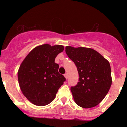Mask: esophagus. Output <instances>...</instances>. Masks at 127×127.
Wrapping results in <instances>:
<instances>
[{
    "label": "esophagus",
    "instance_id": "obj_1",
    "mask_svg": "<svg viewBox=\"0 0 127 127\" xmlns=\"http://www.w3.org/2000/svg\"><path fill=\"white\" fill-rule=\"evenodd\" d=\"M64 77L65 78V79H67V73H65L64 75Z\"/></svg>",
    "mask_w": 127,
    "mask_h": 127
}]
</instances>
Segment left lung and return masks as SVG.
Listing matches in <instances>:
<instances>
[{
    "mask_svg": "<svg viewBox=\"0 0 127 127\" xmlns=\"http://www.w3.org/2000/svg\"><path fill=\"white\" fill-rule=\"evenodd\" d=\"M65 52L75 64L79 82L71 87L75 103L83 108L95 107L104 99L112 85L110 64L91 48L66 46Z\"/></svg>",
    "mask_w": 127,
    "mask_h": 127,
    "instance_id": "left-lung-1",
    "label": "left lung"
}]
</instances>
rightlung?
Instances as JSON below:
<instances>
[{"label":"right lung","instance_id":"add662e5","mask_svg":"<svg viewBox=\"0 0 127 127\" xmlns=\"http://www.w3.org/2000/svg\"><path fill=\"white\" fill-rule=\"evenodd\" d=\"M63 50L62 45H40L22 62L18 72L19 85L24 95L33 104H49L65 81L59 72V65L55 63V57Z\"/></svg>","mask_w":127,"mask_h":127}]
</instances>
